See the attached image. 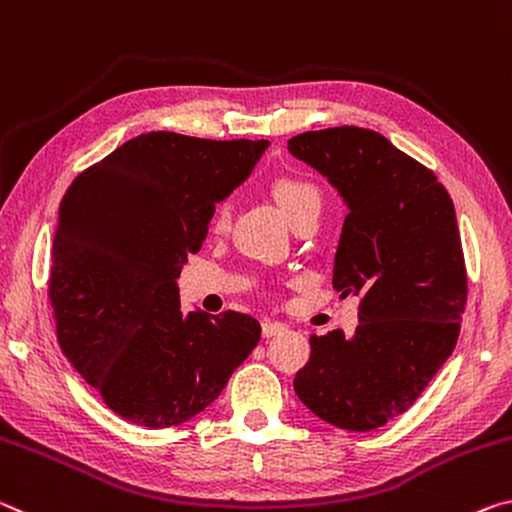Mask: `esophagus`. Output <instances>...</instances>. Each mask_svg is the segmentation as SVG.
Masks as SVG:
<instances>
[{
  "instance_id": "1",
  "label": "esophagus",
  "mask_w": 512,
  "mask_h": 512,
  "mask_svg": "<svg viewBox=\"0 0 512 512\" xmlns=\"http://www.w3.org/2000/svg\"><path fill=\"white\" fill-rule=\"evenodd\" d=\"M261 329H263V338H274V335H281L288 331L281 322H263Z\"/></svg>"
}]
</instances>
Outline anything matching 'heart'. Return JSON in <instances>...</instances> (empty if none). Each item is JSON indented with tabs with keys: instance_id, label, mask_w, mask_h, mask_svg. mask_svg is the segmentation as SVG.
Listing matches in <instances>:
<instances>
[{
	"instance_id": "obj_1",
	"label": "heart",
	"mask_w": 512,
	"mask_h": 512,
	"mask_svg": "<svg viewBox=\"0 0 512 512\" xmlns=\"http://www.w3.org/2000/svg\"><path fill=\"white\" fill-rule=\"evenodd\" d=\"M274 197L283 208V213L288 215L292 222L297 215H301L308 208L320 206V190H317L311 181L299 179V177H281L274 181ZM233 217V204L231 199H224L217 204L215 215H213V229L215 231H226L231 224Z\"/></svg>"
}]
</instances>
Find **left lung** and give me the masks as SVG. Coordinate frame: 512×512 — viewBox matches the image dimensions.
<instances>
[{
	"mask_svg": "<svg viewBox=\"0 0 512 512\" xmlns=\"http://www.w3.org/2000/svg\"><path fill=\"white\" fill-rule=\"evenodd\" d=\"M288 149L347 201L333 288L360 299L351 338L311 335L295 392L333 426L379 429L415 404L456 347L467 270L454 201L429 167L370 129L306 131Z\"/></svg>",
	"mask_w": 512,
	"mask_h": 512,
	"instance_id": "obj_1",
	"label": "left lung"
}]
</instances>
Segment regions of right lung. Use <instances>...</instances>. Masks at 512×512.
<instances>
[{
	"label": "right lung",
	"mask_w": 512,
	"mask_h": 512,
	"mask_svg": "<svg viewBox=\"0 0 512 512\" xmlns=\"http://www.w3.org/2000/svg\"><path fill=\"white\" fill-rule=\"evenodd\" d=\"M267 145L142 133L63 195L47 288L56 338L124 420L147 429L188 422L261 340V324L245 313L183 315L177 279L206 240L217 201Z\"/></svg>",
	"instance_id": "add662e5"
}]
</instances>
